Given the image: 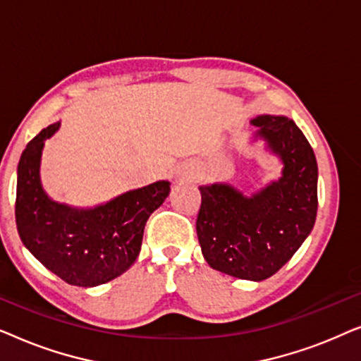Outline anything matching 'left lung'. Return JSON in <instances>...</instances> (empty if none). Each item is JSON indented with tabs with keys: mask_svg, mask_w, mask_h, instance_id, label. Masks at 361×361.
<instances>
[{
	"mask_svg": "<svg viewBox=\"0 0 361 361\" xmlns=\"http://www.w3.org/2000/svg\"><path fill=\"white\" fill-rule=\"evenodd\" d=\"M256 136L283 161V176L251 197L228 184L199 187L197 236L210 268L263 281L283 268L314 228L317 161L302 131L286 116L251 120Z\"/></svg>",
	"mask_w": 361,
	"mask_h": 361,
	"instance_id": "1",
	"label": "left lung"
}]
</instances>
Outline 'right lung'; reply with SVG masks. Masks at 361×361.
<instances>
[{"mask_svg":"<svg viewBox=\"0 0 361 361\" xmlns=\"http://www.w3.org/2000/svg\"><path fill=\"white\" fill-rule=\"evenodd\" d=\"M61 123L27 142L18 166L16 225L24 246L67 284L93 288L118 278L140 255L146 221L171 192L167 180L118 195L95 209H73L49 199L39 166L44 141Z\"/></svg>","mask_w":361,"mask_h":361,"instance_id":"right-lung-1","label":"right lung"}]
</instances>
